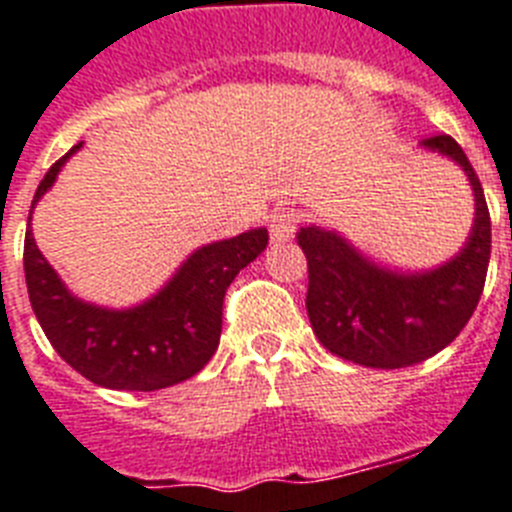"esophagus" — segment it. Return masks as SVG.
Returning a JSON list of instances; mask_svg holds the SVG:
<instances>
[{"mask_svg": "<svg viewBox=\"0 0 512 512\" xmlns=\"http://www.w3.org/2000/svg\"><path fill=\"white\" fill-rule=\"evenodd\" d=\"M295 225H298V214H293V211H280L269 222V235H272L274 243H285V240H290L295 235Z\"/></svg>", "mask_w": 512, "mask_h": 512, "instance_id": "esophagus-1", "label": "esophagus"}]
</instances>
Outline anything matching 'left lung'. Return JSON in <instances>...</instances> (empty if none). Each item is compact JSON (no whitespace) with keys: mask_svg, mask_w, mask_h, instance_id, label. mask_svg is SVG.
Wrapping results in <instances>:
<instances>
[{"mask_svg":"<svg viewBox=\"0 0 512 512\" xmlns=\"http://www.w3.org/2000/svg\"><path fill=\"white\" fill-rule=\"evenodd\" d=\"M421 146L450 156L474 188V230L453 261L432 272L400 274L369 261L337 232L314 225L298 232L314 335L329 353L369 369H403L447 348L476 311L487 280L492 222L479 177L450 135L424 138Z\"/></svg>","mask_w":512,"mask_h":512,"instance_id":"left-lung-1","label":"left lung"}]
</instances>
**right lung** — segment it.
<instances>
[{
	"label": "right lung",
	"instance_id": "right-lung-1",
	"mask_svg": "<svg viewBox=\"0 0 512 512\" xmlns=\"http://www.w3.org/2000/svg\"><path fill=\"white\" fill-rule=\"evenodd\" d=\"M73 146L49 167L33 196L52 188ZM31 222V217H28ZM269 243L264 227L217 240L190 253L177 274L146 303L112 311L75 298L41 256L31 227L25 230L23 266L33 314L59 358L88 382L109 390L154 392L185 382L204 369L222 335V306L230 282Z\"/></svg>",
	"mask_w": 512,
	"mask_h": 512
}]
</instances>
